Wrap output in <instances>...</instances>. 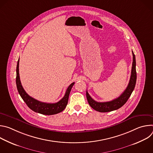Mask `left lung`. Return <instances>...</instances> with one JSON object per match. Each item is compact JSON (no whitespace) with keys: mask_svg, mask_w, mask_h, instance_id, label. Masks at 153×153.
I'll return each mask as SVG.
<instances>
[{"mask_svg":"<svg viewBox=\"0 0 153 153\" xmlns=\"http://www.w3.org/2000/svg\"><path fill=\"white\" fill-rule=\"evenodd\" d=\"M133 53V64L131 68V74L129 79V83L123 93L117 98L110 101L105 102H98L95 101L91 98L88 93L86 91V98L89 105L92 108L97 111L101 113L110 112L114 110H116L117 109L122 107L128 100L129 97L133 91L136 83L137 74L136 70V57L132 51Z\"/></svg>","mask_w":153,"mask_h":153,"instance_id":"obj_1","label":"left lung"}]
</instances>
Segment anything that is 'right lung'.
Here are the masks:
<instances>
[{"mask_svg": "<svg viewBox=\"0 0 153 153\" xmlns=\"http://www.w3.org/2000/svg\"><path fill=\"white\" fill-rule=\"evenodd\" d=\"M19 59L17 61V68H16L17 88L22 99L26 103L27 106L33 111L42 114H44V115H53V114H56L62 112L67 105L69 95H70L72 87L74 84V82H73L71 85H70V86L67 89L66 92H65L64 97L59 102L54 103L42 102L30 96L24 90L20 80L19 72Z\"/></svg>", "mask_w": 153, "mask_h": 153, "instance_id": "obj_1", "label": "right lung"}]
</instances>
